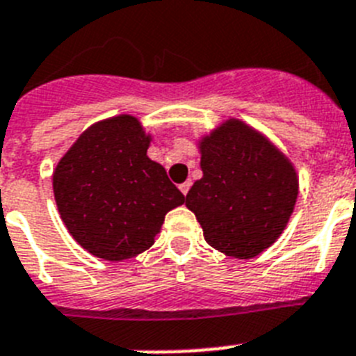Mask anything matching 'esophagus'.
Returning a JSON list of instances; mask_svg holds the SVG:
<instances>
[{
    "mask_svg": "<svg viewBox=\"0 0 356 356\" xmlns=\"http://www.w3.org/2000/svg\"><path fill=\"white\" fill-rule=\"evenodd\" d=\"M190 186H192V181H186V183H183L181 186H179V190L183 192V195H186V193L190 192Z\"/></svg>",
    "mask_w": 356,
    "mask_h": 356,
    "instance_id": "obj_1",
    "label": "esophagus"
}]
</instances>
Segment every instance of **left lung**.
<instances>
[{
  "instance_id": "1",
  "label": "left lung",
  "mask_w": 356,
  "mask_h": 356,
  "mask_svg": "<svg viewBox=\"0 0 356 356\" xmlns=\"http://www.w3.org/2000/svg\"><path fill=\"white\" fill-rule=\"evenodd\" d=\"M202 179L186 206L206 243L238 259H252L280 237L293 213L298 179L293 164L264 136L232 119L201 141Z\"/></svg>"
}]
</instances>
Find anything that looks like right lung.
Returning a JSON list of instances; mask_svg holds the SVG:
<instances>
[{
    "label": "right lung",
    "instance_id": "right-lung-1",
    "mask_svg": "<svg viewBox=\"0 0 356 356\" xmlns=\"http://www.w3.org/2000/svg\"><path fill=\"white\" fill-rule=\"evenodd\" d=\"M150 136L132 115L95 122L54 172V197L70 235L92 255L124 261L155 243L164 215L184 202L146 150Z\"/></svg>",
    "mask_w": 356,
    "mask_h": 356
}]
</instances>
